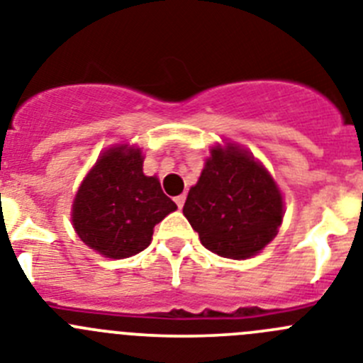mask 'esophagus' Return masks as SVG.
I'll return each instance as SVG.
<instances>
[{
  "label": "esophagus",
  "instance_id": "34e87169",
  "mask_svg": "<svg viewBox=\"0 0 363 363\" xmlns=\"http://www.w3.org/2000/svg\"><path fill=\"white\" fill-rule=\"evenodd\" d=\"M184 201H186V195L184 194L179 195V197H175V204H177L179 208H182V206H184Z\"/></svg>",
  "mask_w": 363,
  "mask_h": 363
}]
</instances>
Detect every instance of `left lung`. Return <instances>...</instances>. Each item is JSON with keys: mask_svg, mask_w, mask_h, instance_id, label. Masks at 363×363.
Masks as SVG:
<instances>
[{"mask_svg": "<svg viewBox=\"0 0 363 363\" xmlns=\"http://www.w3.org/2000/svg\"><path fill=\"white\" fill-rule=\"evenodd\" d=\"M182 213L202 246L226 259H250L277 237L284 201L275 179L247 150L213 146Z\"/></svg>", "mask_w": 363, "mask_h": 363, "instance_id": "1", "label": "left lung"}]
</instances>
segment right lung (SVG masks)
<instances>
[{"instance_id":"right-lung-1","label":"right lung","mask_w":363,"mask_h":363,"mask_svg":"<svg viewBox=\"0 0 363 363\" xmlns=\"http://www.w3.org/2000/svg\"><path fill=\"white\" fill-rule=\"evenodd\" d=\"M141 148L117 145L101 153L72 204V222L90 250L108 259H128L152 242L155 224L177 204L157 177L143 172Z\"/></svg>"}]
</instances>
